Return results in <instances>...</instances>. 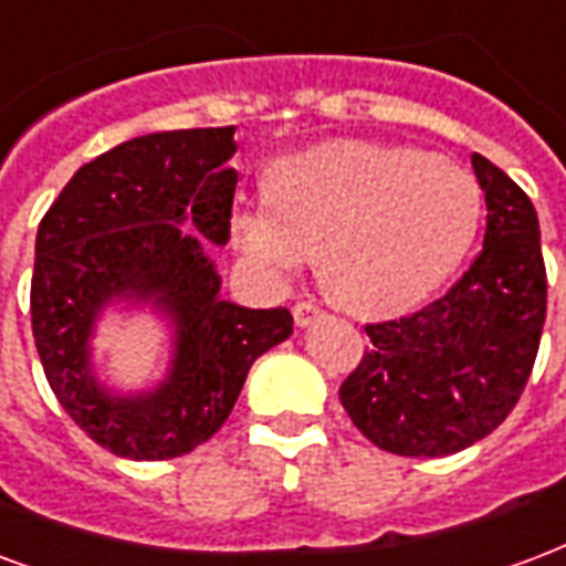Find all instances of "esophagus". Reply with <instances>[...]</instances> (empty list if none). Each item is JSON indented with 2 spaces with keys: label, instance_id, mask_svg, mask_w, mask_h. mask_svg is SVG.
<instances>
[{
  "label": "esophagus",
  "instance_id": "34e87169",
  "mask_svg": "<svg viewBox=\"0 0 566 566\" xmlns=\"http://www.w3.org/2000/svg\"><path fill=\"white\" fill-rule=\"evenodd\" d=\"M292 316H295V325H298V328H307V325H313V322L322 316V307L313 304V301H298V304L292 307Z\"/></svg>",
  "mask_w": 566,
  "mask_h": 566
}]
</instances>
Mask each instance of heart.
<instances>
[{
    "instance_id": "heart-1",
    "label": "heart",
    "mask_w": 566,
    "mask_h": 566,
    "mask_svg": "<svg viewBox=\"0 0 566 566\" xmlns=\"http://www.w3.org/2000/svg\"><path fill=\"white\" fill-rule=\"evenodd\" d=\"M478 178L406 146L339 143L286 157L268 176V199L235 214L244 256L274 277L307 259L343 307L399 313L457 271L478 232Z\"/></svg>"
}]
</instances>
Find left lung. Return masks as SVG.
I'll return each mask as SVG.
<instances>
[{"mask_svg": "<svg viewBox=\"0 0 566 566\" xmlns=\"http://www.w3.org/2000/svg\"><path fill=\"white\" fill-rule=\"evenodd\" d=\"M486 193L483 250L448 295L367 325L369 352L339 402L376 448L448 457L486 439L520 402L546 322V265L531 199L471 155Z\"/></svg>", "mask_w": 566, "mask_h": 566, "instance_id": "8db88e82", "label": "left lung"}]
</instances>
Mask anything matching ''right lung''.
Returning a JSON list of instances; mask_svg holds the SVG:
<instances>
[{
  "instance_id": "obj_1",
  "label": "right lung",
  "mask_w": 566,
  "mask_h": 566,
  "mask_svg": "<svg viewBox=\"0 0 566 566\" xmlns=\"http://www.w3.org/2000/svg\"><path fill=\"white\" fill-rule=\"evenodd\" d=\"M232 137L235 127H193L127 139L76 169L38 227L32 334L46 381L76 427L125 460H172L211 439L253 360L292 334L286 307L220 298L206 256V241H229ZM116 303L151 306L174 328L155 389L125 395L96 376L91 337Z\"/></svg>"
}]
</instances>
